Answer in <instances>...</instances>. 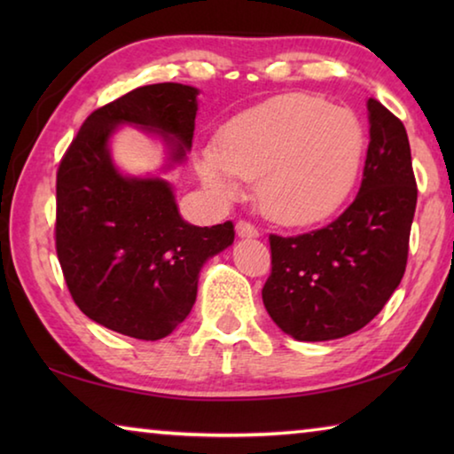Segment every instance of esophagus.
Masks as SVG:
<instances>
[{
	"mask_svg": "<svg viewBox=\"0 0 454 454\" xmlns=\"http://www.w3.org/2000/svg\"><path fill=\"white\" fill-rule=\"evenodd\" d=\"M236 234L240 238H258L260 230L254 224H250V222L238 220L236 222Z\"/></svg>",
	"mask_w": 454,
	"mask_h": 454,
	"instance_id": "34e87169",
	"label": "esophagus"
}]
</instances>
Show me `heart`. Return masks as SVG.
Wrapping results in <instances>:
<instances>
[{
  "label": "heart",
  "instance_id": "heart-1",
  "mask_svg": "<svg viewBox=\"0 0 454 454\" xmlns=\"http://www.w3.org/2000/svg\"><path fill=\"white\" fill-rule=\"evenodd\" d=\"M366 150L355 112L325 98L284 94L238 114L206 145L196 168L220 200L256 182L260 212L282 226H310L333 216L355 190Z\"/></svg>",
  "mask_w": 454,
  "mask_h": 454
}]
</instances>
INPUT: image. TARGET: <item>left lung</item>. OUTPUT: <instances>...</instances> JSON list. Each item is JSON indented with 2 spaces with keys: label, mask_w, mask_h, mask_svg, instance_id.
Wrapping results in <instances>:
<instances>
[{
  "label": "left lung",
  "mask_w": 454,
  "mask_h": 454,
  "mask_svg": "<svg viewBox=\"0 0 454 454\" xmlns=\"http://www.w3.org/2000/svg\"><path fill=\"white\" fill-rule=\"evenodd\" d=\"M371 142L360 190L328 226L270 234L262 288L270 318L296 340H334L366 326L393 296L409 258L417 180L403 121L368 99Z\"/></svg>",
  "instance_id": "obj_1"
}]
</instances>
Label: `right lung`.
Here are the masks:
<instances>
[{"mask_svg":"<svg viewBox=\"0 0 454 454\" xmlns=\"http://www.w3.org/2000/svg\"><path fill=\"white\" fill-rule=\"evenodd\" d=\"M198 90L152 83L90 114L56 180V252L78 309L120 334L160 340L196 302L200 268L234 242V224L192 226L160 178H126L107 140L118 124L156 129L180 162L192 148Z\"/></svg>","mask_w":454,"mask_h":454,"instance_id":"obj_1","label":"right lung"}]
</instances>
